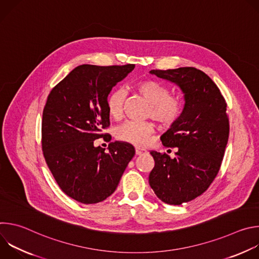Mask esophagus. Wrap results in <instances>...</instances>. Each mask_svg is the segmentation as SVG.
<instances>
[{
    "label": "esophagus",
    "mask_w": 259,
    "mask_h": 259,
    "mask_svg": "<svg viewBox=\"0 0 259 259\" xmlns=\"http://www.w3.org/2000/svg\"><path fill=\"white\" fill-rule=\"evenodd\" d=\"M143 153H144V151L141 150L140 147H136V149H135V154H136L137 156H140V155H142Z\"/></svg>",
    "instance_id": "34e87169"
}]
</instances>
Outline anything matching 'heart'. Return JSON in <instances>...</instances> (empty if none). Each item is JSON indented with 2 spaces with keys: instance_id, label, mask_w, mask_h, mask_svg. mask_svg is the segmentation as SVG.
Listing matches in <instances>:
<instances>
[{
  "instance_id": "b5f03b06",
  "label": "heart",
  "mask_w": 259,
  "mask_h": 259,
  "mask_svg": "<svg viewBox=\"0 0 259 259\" xmlns=\"http://www.w3.org/2000/svg\"><path fill=\"white\" fill-rule=\"evenodd\" d=\"M135 90L145 98L150 106V116L165 126L174 124L183 113V100L176 95H170L169 88L163 83L146 79L134 85ZM126 93L121 88H116L109 92L106 97V108L108 115L119 119L124 109ZM155 126L150 122L127 121L116 129V137L125 142L136 145H144L154 133Z\"/></svg>"
}]
</instances>
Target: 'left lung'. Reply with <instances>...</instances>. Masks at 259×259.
<instances>
[{"mask_svg":"<svg viewBox=\"0 0 259 259\" xmlns=\"http://www.w3.org/2000/svg\"><path fill=\"white\" fill-rule=\"evenodd\" d=\"M184 94L181 117L161 136L166 147H177L175 158L151 152L155 167L149 182L157 197L181 205L205 193L216 177L229 140L227 102L216 84L196 67L153 69Z\"/></svg>","mask_w":259,"mask_h":259,"instance_id":"8db88e82","label":"left lung"}]
</instances>
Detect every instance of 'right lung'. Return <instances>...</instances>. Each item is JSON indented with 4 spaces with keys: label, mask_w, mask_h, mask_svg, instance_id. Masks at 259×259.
<instances>
[{
    "label": "right lung",
    "mask_w": 259,
    "mask_h": 259,
    "mask_svg": "<svg viewBox=\"0 0 259 259\" xmlns=\"http://www.w3.org/2000/svg\"><path fill=\"white\" fill-rule=\"evenodd\" d=\"M134 64L73 68L50 92L43 110L42 150L61 191L83 204L112 195L135 155L129 143L110 142L108 152L94 146L109 126L106 97Z\"/></svg>",
    "instance_id": "add662e5"
}]
</instances>
